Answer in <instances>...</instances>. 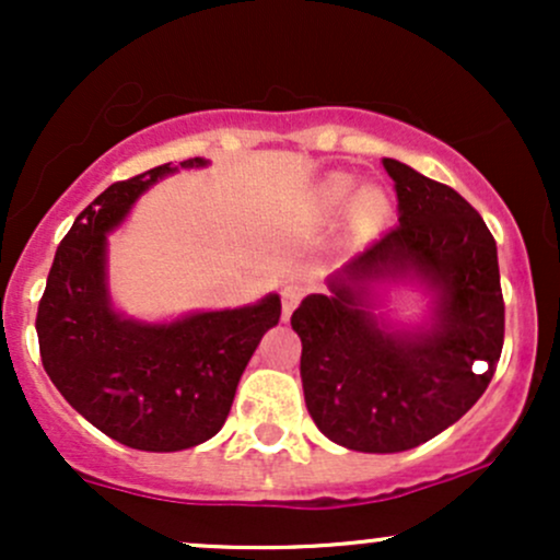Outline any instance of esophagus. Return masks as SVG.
<instances>
[{
  "mask_svg": "<svg viewBox=\"0 0 560 560\" xmlns=\"http://www.w3.org/2000/svg\"><path fill=\"white\" fill-rule=\"evenodd\" d=\"M302 298V289L298 284H287L284 289H281V302H284V311H281V318L289 320V316H292V311L298 307V302Z\"/></svg>",
  "mask_w": 560,
  "mask_h": 560,
  "instance_id": "obj_1",
  "label": "esophagus"
}]
</instances>
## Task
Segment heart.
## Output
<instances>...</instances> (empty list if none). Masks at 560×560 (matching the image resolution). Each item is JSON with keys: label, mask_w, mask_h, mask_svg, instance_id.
Listing matches in <instances>:
<instances>
[{"label": "heart", "mask_w": 560, "mask_h": 560, "mask_svg": "<svg viewBox=\"0 0 560 560\" xmlns=\"http://www.w3.org/2000/svg\"><path fill=\"white\" fill-rule=\"evenodd\" d=\"M316 208L320 218L334 221L347 208V221L355 236H374L389 221V197L374 184L358 186L352 173H331L320 182L316 191Z\"/></svg>", "instance_id": "1"}]
</instances>
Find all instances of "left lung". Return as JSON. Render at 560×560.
Returning a JSON list of instances; mask_svg holds the SVG:
<instances>
[{"instance_id": "1", "label": "left lung", "mask_w": 560, "mask_h": 560, "mask_svg": "<svg viewBox=\"0 0 560 560\" xmlns=\"http://www.w3.org/2000/svg\"><path fill=\"white\" fill-rule=\"evenodd\" d=\"M400 226L334 271L292 313L307 413L358 453H402L453 427L485 395L500 361L505 305L498 244L450 186L384 160ZM428 300L413 325L388 302Z\"/></svg>"}]
</instances>
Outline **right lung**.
Wrapping results in <instances>:
<instances>
[{
	"instance_id": "right-lung-1",
	"label": "right lung",
	"mask_w": 560,
	"mask_h": 560,
	"mask_svg": "<svg viewBox=\"0 0 560 560\" xmlns=\"http://www.w3.org/2000/svg\"><path fill=\"white\" fill-rule=\"evenodd\" d=\"M205 165L210 160L165 163L107 186L57 247L38 302V350L60 395L100 432L147 453L197 447L221 432L249 358L281 318L276 292L160 320L115 305L107 236L158 182Z\"/></svg>"
}]
</instances>
